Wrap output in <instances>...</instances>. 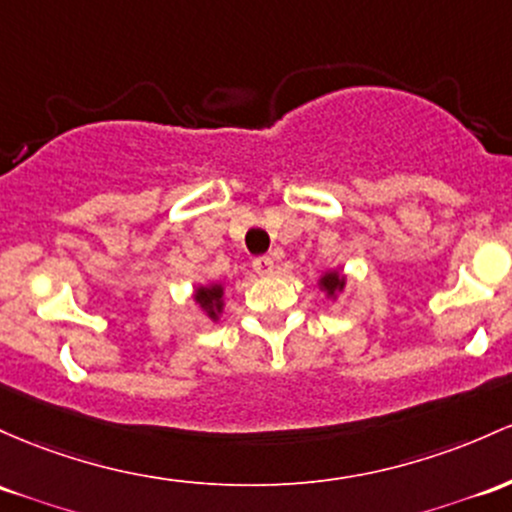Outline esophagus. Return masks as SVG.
<instances>
[{"instance_id": "1", "label": "esophagus", "mask_w": 512, "mask_h": 512, "mask_svg": "<svg viewBox=\"0 0 512 512\" xmlns=\"http://www.w3.org/2000/svg\"><path fill=\"white\" fill-rule=\"evenodd\" d=\"M252 267H255L257 274L267 277V274H272L274 269H277V262H274V257L262 255V257H255V260H252Z\"/></svg>"}]
</instances>
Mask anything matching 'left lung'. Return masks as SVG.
<instances>
[{
    "label": "left lung",
    "instance_id": "8db88e82",
    "mask_svg": "<svg viewBox=\"0 0 512 512\" xmlns=\"http://www.w3.org/2000/svg\"><path fill=\"white\" fill-rule=\"evenodd\" d=\"M318 284H320V289H323L325 294L333 299V296H338L340 291L345 289V277H342L340 272H335V269H333V272H325L323 277H320Z\"/></svg>",
    "mask_w": 512,
    "mask_h": 512
}]
</instances>
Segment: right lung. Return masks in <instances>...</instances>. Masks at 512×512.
<instances>
[{
    "mask_svg": "<svg viewBox=\"0 0 512 512\" xmlns=\"http://www.w3.org/2000/svg\"><path fill=\"white\" fill-rule=\"evenodd\" d=\"M194 301L199 303L211 320H218L223 311V284H209V286H196Z\"/></svg>",
    "mask_w": 512,
    "mask_h": 512,
    "instance_id": "obj_1",
    "label": "right lung"
}]
</instances>
